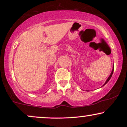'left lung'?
<instances>
[{
	"mask_svg": "<svg viewBox=\"0 0 127 127\" xmlns=\"http://www.w3.org/2000/svg\"><path fill=\"white\" fill-rule=\"evenodd\" d=\"M113 70H114V65H113V68H112V72H111V73H110V76H109V78L107 79V80H106V82H105V83H104V85H103V86H102V87H103V86H104V85H105L106 84H107V83L109 82V80H110V78H111V77H112V74H113Z\"/></svg>",
	"mask_w": 127,
	"mask_h": 127,
	"instance_id": "left-lung-1",
	"label": "left lung"
}]
</instances>
